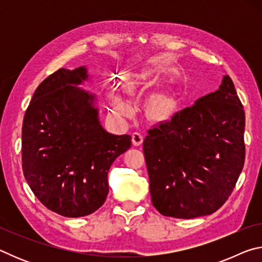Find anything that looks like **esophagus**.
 <instances>
[{"instance_id":"esophagus-1","label":"esophagus","mask_w":262,"mask_h":262,"mask_svg":"<svg viewBox=\"0 0 262 262\" xmlns=\"http://www.w3.org/2000/svg\"><path fill=\"white\" fill-rule=\"evenodd\" d=\"M132 142L133 144L136 145V147H139V145L142 144V142H143V135H142L141 133H133Z\"/></svg>"}]
</instances>
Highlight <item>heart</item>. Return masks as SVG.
<instances>
[{
	"label": "heart",
	"mask_w": 262,
	"mask_h": 262,
	"mask_svg": "<svg viewBox=\"0 0 262 262\" xmlns=\"http://www.w3.org/2000/svg\"><path fill=\"white\" fill-rule=\"evenodd\" d=\"M122 86L128 91H132L134 89L135 81L130 75H126L121 79ZM112 107L114 113L119 115V117H127V115L130 114V107L128 105L127 101L122 98L121 96L119 95H113L112 97ZM166 104L164 103V100L159 97H155L150 103V113H151L154 117L161 118L163 115L166 114Z\"/></svg>",
	"instance_id": "b5f03b06"
}]
</instances>
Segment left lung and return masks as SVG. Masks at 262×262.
Segmentation results:
<instances>
[{
	"label": "left lung",
	"mask_w": 262,
	"mask_h": 262,
	"mask_svg": "<svg viewBox=\"0 0 262 262\" xmlns=\"http://www.w3.org/2000/svg\"><path fill=\"white\" fill-rule=\"evenodd\" d=\"M245 113L232 79L161 122L143 141L150 194L164 216L194 219L224 205L245 161Z\"/></svg>",
	"instance_id": "obj_1"
}]
</instances>
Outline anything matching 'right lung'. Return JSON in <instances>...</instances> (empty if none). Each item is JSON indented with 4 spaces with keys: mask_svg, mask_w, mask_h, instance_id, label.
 <instances>
[{
    "mask_svg": "<svg viewBox=\"0 0 262 262\" xmlns=\"http://www.w3.org/2000/svg\"><path fill=\"white\" fill-rule=\"evenodd\" d=\"M86 67L61 68L39 84L21 128V165L33 194L64 217L90 215L108 194L111 165L132 145L99 120L98 98L79 85Z\"/></svg>",
    "mask_w": 262,
    "mask_h": 262,
    "instance_id": "obj_1",
    "label": "right lung"
}]
</instances>
